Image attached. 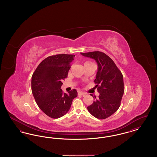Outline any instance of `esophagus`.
<instances>
[{
  "mask_svg": "<svg viewBox=\"0 0 157 157\" xmlns=\"http://www.w3.org/2000/svg\"><path fill=\"white\" fill-rule=\"evenodd\" d=\"M78 94L81 95H86V93H85V92H83L82 91H79L78 92Z\"/></svg>",
  "mask_w": 157,
  "mask_h": 157,
  "instance_id": "34e87169",
  "label": "esophagus"
}]
</instances>
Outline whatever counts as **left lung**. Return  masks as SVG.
Returning <instances> with one entry per match:
<instances>
[{"mask_svg":"<svg viewBox=\"0 0 157 157\" xmlns=\"http://www.w3.org/2000/svg\"><path fill=\"white\" fill-rule=\"evenodd\" d=\"M81 54L95 60L98 67L94 82L99 95L97 99L91 94L95 100L87 109L98 119L107 118L120 108L124 92L123 75L112 59L104 53L95 51Z\"/></svg>","mask_w":157,"mask_h":157,"instance_id":"left-lung-1","label":"left lung"}]
</instances>
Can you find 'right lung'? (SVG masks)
<instances>
[{"mask_svg":"<svg viewBox=\"0 0 157 157\" xmlns=\"http://www.w3.org/2000/svg\"><path fill=\"white\" fill-rule=\"evenodd\" d=\"M75 56L58 54L48 56L40 63L32 76V92L35 101L39 108L52 118L65 115L78 96L75 89L68 94L60 89Z\"/></svg>","mask_w":157,"mask_h":157,"instance_id":"right-lung-1","label":"right lung"}]
</instances>
